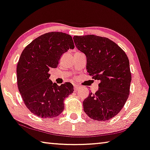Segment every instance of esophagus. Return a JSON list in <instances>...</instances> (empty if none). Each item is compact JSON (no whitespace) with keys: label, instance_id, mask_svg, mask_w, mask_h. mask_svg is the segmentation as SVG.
Here are the masks:
<instances>
[{"label":"esophagus","instance_id":"esophagus-1","mask_svg":"<svg viewBox=\"0 0 150 150\" xmlns=\"http://www.w3.org/2000/svg\"><path fill=\"white\" fill-rule=\"evenodd\" d=\"M80 88L79 86H77V85H74V91H78Z\"/></svg>","mask_w":150,"mask_h":150}]
</instances>
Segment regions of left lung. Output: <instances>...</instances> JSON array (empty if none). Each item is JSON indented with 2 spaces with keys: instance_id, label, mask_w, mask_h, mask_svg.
Listing matches in <instances>:
<instances>
[{
  "instance_id": "8db88e82",
  "label": "left lung",
  "mask_w": 150,
  "mask_h": 150,
  "mask_svg": "<svg viewBox=\"0 0 150 150\" xmlns=\"http://www.w3.org/2000/svg\"><path fill=\"white\" fill-rule=\"evenodd\" d=\"M76 47L86 57L90 76L100 81L98 90L83 101L91 119L109 120L120 112L129 97L131 81L129 62L125 52L107 38L88 35L73 37Z\"/></svg>"
}]
</instances>
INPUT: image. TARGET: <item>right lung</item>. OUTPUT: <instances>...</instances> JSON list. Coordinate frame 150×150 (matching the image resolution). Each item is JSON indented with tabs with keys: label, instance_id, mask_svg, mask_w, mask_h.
I'll return each mask as SVG.
<instances>
[{
	"label": "right lung",
	"instance_id": "right-lung-1",
	"mask_svg": "<svg viewBox=\"0 0 150 150\" xmlns=\"http://www.w3.org/2000/svg\"><path fill=\"white\" fill-rule=\"evenodd\" d=\"M74 48L72 36L50 32L35 39L23 51L17 68L18 88L25 105L36 116L53 118L64 110V100L73 93V85L53 83L49 72L57 68L64 53Z\"/></svg>",
	"mask_w": 150,
	"mask_h": 150
}]
</instances>
